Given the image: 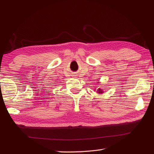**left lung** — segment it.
<instances>
[{
	"label": "left lung",
	"mask_w": 154,
	"mask_h": 154,
	"mask_svg": "<svg viewBox=\"0 0 154 154\" xmlns=\"http://www.w3.org/2000/svg\"><path fill=\"white\" fill-rule=\"evenodd\" d=\"M98 83H99V82H98ZM97 92L100 93V94H102V93H103V91L102 89H100V88H98V89L97 90Z\"/></svg>",
	"instance_id": "left-lung-1"
}]
</instances>
